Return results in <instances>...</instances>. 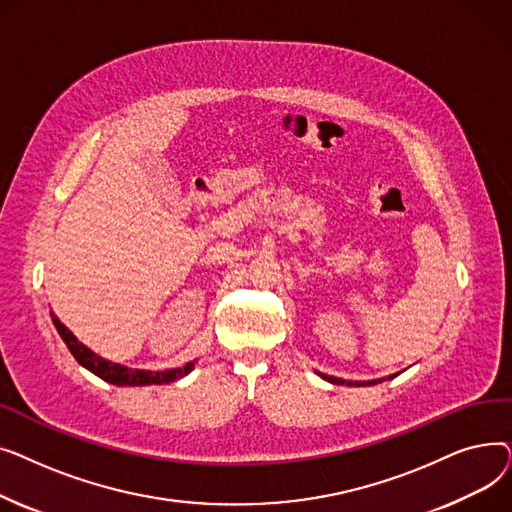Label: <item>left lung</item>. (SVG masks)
I'll return each instance as SVG.
<instances>
[{"label": "left lung", "instance_id": "obj_1", "mask_svg": "<svg viewBox=\"0 0 512 512\" xmlns=\"http://www.w3.org/2000/svg\"><path fill=\"white\" fill-rule=\"evenodd\" d=\"M321 378L332 382V384H348V386H371V384H378L380 382V380L378 382H344V380H338V378H328V375H324V373H321ZM390 378H396V375H390Z\"/></svg>", "mask_w": 512, "mask_h": 512}]
</instances>
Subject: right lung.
Returning a JSON list of instances; mask_svg holds the SVG:
<instances>
[{
    "instance_id": "right-lung-1",
    "label": "right lung",
    "mask_w": 512,
    "mask_h": 512,
    "mask_svg": "<svg viewBox=\"0 0 512 512\" xmlns=\"http://www.w3.org/2000/svg\"><path fill=\"white\" fill-rule=\"evenodd\" d=\"M53 326L58 328L62 340L66 342L68 351L74 355V359L87 367L89 371H93L95 375H99L101 380L116 384V386H149V384H170L174 380L184 378L188 371H193L195 363H186L184 367H176V369H168V371H145V369H130L112 361H105L99 355H95L91 348H87L85 344H80L76 340V336L62 324V321L51 313Z\"/></svg>"
}]
</instances>
